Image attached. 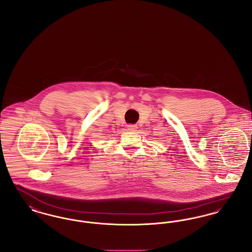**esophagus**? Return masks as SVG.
<instances>
[{"label":"esophagus","mask_w":252,"mask_h":252,"mask_svg":"<svg viewBox=\"0 0 252 252\" xmlns=\"http://www.w3.org/2000/svg\"><path fill=\"white\" fill-rule=\"evenodd\" d=\"M127 128H128V130H130V131H135V130L138 128V126H137L136 125H128V126H127Z\"/></svg>","instance_id":"34e87169"}]
</instances>
